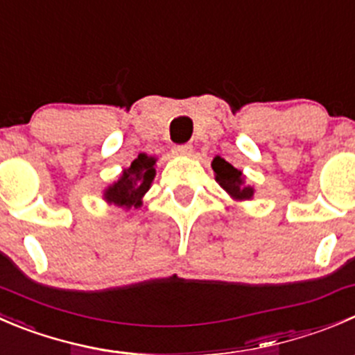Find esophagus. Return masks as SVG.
Masks as SVG:
<instances>
[{
	"instance_id": "34e87169",
	"label": "esophagus",
	"mask_w": 355,
	"mask_h": 355,
	"mask_svg": "<svg viewBox=\"0 0 355 355\" xmlns=\"http://www.w3.org/2000/svg\"><path fill=\"white\" fill-rule=\"evenodd\" d=\"M173 154L175 156L189 157V156H192V147L191 146H178L173 149Z\"/></svg>"
}]
</instances>
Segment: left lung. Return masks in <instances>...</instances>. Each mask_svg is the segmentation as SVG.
I'll return each mask as SVG.
<instances>
[{"label":"left lung","instance_id":"8db88e82","mask_svg":"<svg viewBox=\"0 0 355 355\" xmlns=\"http://www.w3.org/2000/svg\"><path fill=\"white\" fill-rule=\"evenodd\" d=\"M211 168L215 171V180L218 182L220 187L234 199V201H250L253 199L254 187L246 185V177L243 171L234 168L232 164L227 163L223 157H213Z\"/></svg>","mask_w":355,"mask_h":355}]
</instances>
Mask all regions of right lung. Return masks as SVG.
<instances>
[{"label":"right lung","mask_w":355,"mask_h":355,"mask_svg":"<svg viewBox=\"0 0 355 355\" xmlns=\"http://www.w3.org/2000/svg\"><path fill=\"white\" fill-rule=\"evenodd\" d=\"M156 156L140 153L132 164L121 171L118 180L104 189L102 199L107 205H116L126 211L130 208H140L144 196L147 194L156 177Z\"/></svg>","instance_id":"right-lung-1"}]
</instances>
